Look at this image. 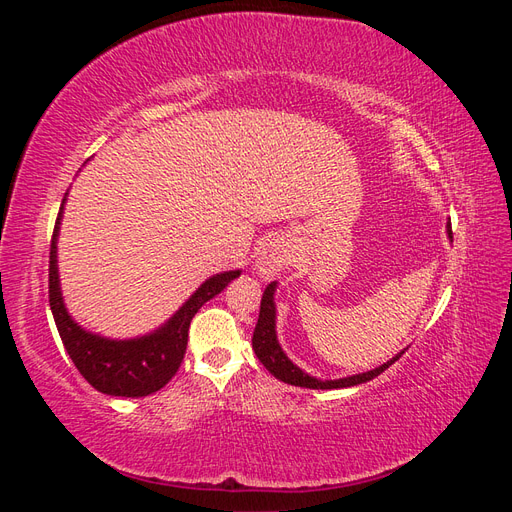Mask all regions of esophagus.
Returning <instances> with one entry per match:
<instances>
[{"label": "esophagus", "instance_id": "obj_1", "mask_svg": "<svg viewBox=\"0 0 512 512\" xmlns=\"http://www.w3.org/2000/svg\"><path fill=\"white\" fill-rule=\"evenodd\" d=\"M290 252L282 239H271L256 260V273L262 280H273V277L280 275V271L288 265Z\"/></svg>", "mask_w": 512, "mask_h": 512}]
</instances>
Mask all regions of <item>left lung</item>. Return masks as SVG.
Listing matches in <instances>:
<instances>
[{"label": "left lung", "mask_w": 512, "mask_h": 512, "mask_svg": "<svg viewBox=\"0 0 512 512\" xmlns=\"http://www.w3.org/2000/svg\"><path fill=\"white\" fill-rule=\"evenodd\" d=\"M448 237L453 239L451 226H448ZM273 294H275V282H271L265 288V294H262L260 316H258V322H256V329H254L252 346H254V352L260 359V363L265 365L277 380H282V382L292 384V386H303V389H346V386H356V384L374 380L376 376L382 374L384 369H389L401 354H404V350H401L397 356H393V359L386 361L384 365L371 369V371H365V374H356V376H348V378L318 380L314 376H309V374H305L303 369H299L288 359V356L282 350V346H280V342H277Z\"/></svg>", "instance_id": "8db88e82"}]
</instances>
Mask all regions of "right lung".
<instances>
[{"instance_id":"1","label":"right lung","mask_w":512,"mask_h":512,"mask_svg":"<svg viewBox=\"0 0 512 512\" xmlns=\"http://www.w3.org/2000/svg\"><path fill=\"white\" fill-rule=\"evenodd\" d=\"M66 196L61 200L49 256V303L72 363L96 391L113 397H145L160 391L177 374L188 348V331L194 314L215 294H220L241 271H224L209 277L185 301L179 312L158 331L134 339H108L85 331L64 305L57 271V235Z\"/></svg>"}]
</instances>
